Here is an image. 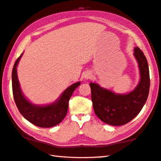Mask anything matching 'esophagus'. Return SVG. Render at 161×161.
Listing matches in <instances>:
<instances>
[{"label":"esophagus","mask_w":161,"mask_h":161,"mask_svg":"<svg viewBox=\"0 0 161 161\" xmlns=\"http://www.w3.org/2000/svg\"><path fill=\"white\" fill-rule=\"evenodd\" d=\"M84 78H85V79H90V78H91V74H90V73H89V72H86V73H85V74H84Z\"/></svg>","instance_id":"1"}]
</instances>
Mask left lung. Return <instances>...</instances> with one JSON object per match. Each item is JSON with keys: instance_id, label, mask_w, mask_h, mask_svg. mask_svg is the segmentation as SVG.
Returning a JSON list of instances; mask_svg holds the SVG:
<instances>
[{"instance_id": "left-lung-1", "label": "left lung", "mask_w": 161, "mask_h": 161, "mask_svg": "<svg viewBox=\"0 0 161 161\" xmlns=\"http://www.w3.org/2000/svg\"><path fill=\"white\" fill-rule=\"evenodd\" d=\"M134 56L138 63L140 80L132 92L115 94L96 83H90L94 113L104 123L112 126L126 124L139 114L146 103L150 87L148 62L138 47L134 48Z\"/></svg>"}]
</instances>
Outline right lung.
<instances>
[{
    "instance_id": "right-lung-1",
    "label": "right lung",
    "mask_w": 161,
    "mask_h": 161,
    "mask_svg": "<svg viewBox=\"0 0 161 161\" xmlns=\"http://www.w3.org/2000/svg\"><path fill=\"white\" fill-rule=\"evenodd\" d=\"M23 53L16 60L12 69V92L19 111L26 119L34 125L42 128H50L60 124L67 113L69 101L74 91L80 82L70 85L53 103L47 106H37L25 99L23 94L17 77L16 67Z\"/></svg>"
}]
</instances>
